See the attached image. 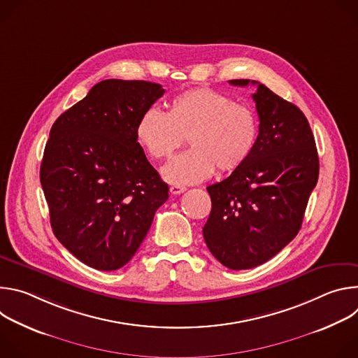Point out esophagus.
<instances>
[{
	"label": "esophagus",
	"instance_id": "34e87169",
	"mask_svg": "<svg viewBox=\"0 0 358 358\" xmlns=\"http://www.w3.org/2000/svg\"><path fill=\"white\" fill-rule=\"evenodd\" d=\"M185 189H187V188L182 187V185H171V187H170V192H171L173 195H178V194L184 192Z\"/></svg>",
	"mask_w": 358,
	"mask_h": 358
}]
</instances>
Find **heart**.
I'll return each instance as SVG.
<instances>
[{"instance_id":"b5f03b06","label":"heart","mask_w":358,"mask_h":358,"mask_svg":"<svg viewBox=\"0 0 358 358\" xmlns=\"http://www.w3.org/2000/svg\"><path fill=\"white\" fill-rule=\"evenodd\" d=\"M259 134L255 112L221 92L192 87L176 94L167 113L147 109L136 126L138 144L152 160H164L188 136L191 148L163 169V178L174 185L195 184L215 169L231 173L252 155Z\"/></svg>"}]
</instances>
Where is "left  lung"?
<instances>
[{"label": "left lung", "mask_w": 358, "mask_h": 358, "mask_svg": "<svg viewBox=\"0 0 358 358\" xmlns=\"http://www.w3.org/2000/svg\"><path fill=\"white\" fill-rule=\"evenodd\" d=\"M252 94L259 134L249 159L228 178L207 187L211 214L202 228L214 257L234 271L265 264L299 232L319 178V156L303 112L265 85Z\"/></svg>", "instance_id": "left-lung-1"}]
</instances>
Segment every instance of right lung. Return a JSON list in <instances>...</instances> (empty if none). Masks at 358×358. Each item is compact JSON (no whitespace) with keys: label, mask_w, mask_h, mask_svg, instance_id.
Wrapping results in <instances>:
<instances>
[{"label":"right lung","mask_w":358,"mask_h":358,"mask_svg":"<svg viewBox=\"0 0 358 358\" xmlns=\"http://www.w3.org/2000/svg\"><path fill=\"white\" fill-rule=\"evenodd\" d=\"M164 92L145 80H101L50 129L39 173L50 227L97 271L134 257L169 198L136 137L140 116Z\"/></svg>","instance_id":"add662e5"}]
</instances>
